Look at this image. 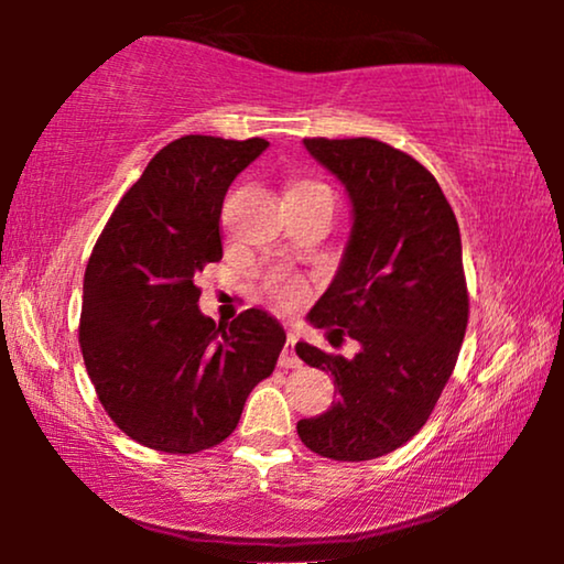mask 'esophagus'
Listing matches in <instances>:
<instances>
[{
	"label": "esophagus",
	"mask_w": 564,
	"mask_h": 564,
	"mask_svg": "<svg viewBox=\"0 0 564 564\" xmlns=\"http://www.w3.org/2000/svg\"><path fill=\"white\" fill-rule=\"evenodd\" d=\"M295 344H297V334H295V330H290L288 344H284V349L280 354V367L297 369L300 365H303V361H300V357L295 354Z\"/></svg>",
	"instance_id": "1"
}]
</instances>
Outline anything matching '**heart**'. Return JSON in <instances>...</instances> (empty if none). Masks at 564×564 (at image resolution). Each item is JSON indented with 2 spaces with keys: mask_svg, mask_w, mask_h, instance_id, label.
Segmentation results:
<instances>
[{
  "mask_svg": "<svg viewBox=\"0 0 564 564\" xmlns=\"http://www.w3.org/2000/svg\"><path fill=\"white\" fill-rule=\"evenodd\" d=\"M318 189H328L326 184L315 182V180H295L290 184L288 195H300V192H318ZM264 295L272 300V303H276L280 307H292L297 305L300 300L305 297L307 292V282L305 276H300L295 272H290V269H272L264 276Z\"/></svg>",
  "mask_w": 564,
  "mask_h": 564,
  "instance_id": "1",
  "label": "heart"
}]
</instances>
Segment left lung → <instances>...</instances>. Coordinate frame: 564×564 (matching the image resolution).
Listing matches in <instances>:
<instances>
[{"instance_id": "left-lung-1", "label": "left lung", "mask_w": 564, "mask_h": 564, "mask_svg": "<svg viewBox=\"0 0 564 564\" xmlns=\"http://www.w3.org/2000/svg\"><path fill=\"white\" fill-rule=\"evenodd\" d=\"M305 149L354 205L341 267L307 318L361 349L344 359L295 346L338 392L297 434L321 457L365 462L419 434L457 365L469 318L459 226L434 174L405 151L375 138H305Z\"/></svg>"}]
</instances>
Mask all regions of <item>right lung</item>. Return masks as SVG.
Returning <instances> with one entry per match:
<instances>
[{
    "label": "right lung",
    "instance_id": "1",
    "mask_svg": "<svg viewBox=\"0 0 564 564\" xmlns=\"http://www.w3.org/2000/svg\"><path fill=\"white\" fill-rule=\"evenodd\" d=\"M264 138L182 135L149 161L115 207L84 272L79 344L115 426L169 454L234 434L249 392L274 372L284 330L259 307L228 326L199 313L195 274L223 259L230 182Z\"/></svg>",
    "mask_w": 564,
    "mask_h": 564
}]
</instances>
